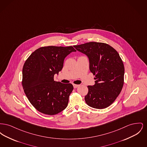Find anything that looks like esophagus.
Here are the masks:
<instances>
[{
  "instance_id": "34e87169",
  "label": "esophagus",
  "mask_w": 147,
  "mask_h": 147,
  "mask_svg": "<svg viewBox=\"0 0 147 147\" xmlns=\"http://www.w3.org/2000/svg\"><path fill=\"white\" fill-rule=\"evenodd\" d=\"M79 86V85H78V84H73V86H74V89L77 88Z\"/></svg>"
}]
</instances>
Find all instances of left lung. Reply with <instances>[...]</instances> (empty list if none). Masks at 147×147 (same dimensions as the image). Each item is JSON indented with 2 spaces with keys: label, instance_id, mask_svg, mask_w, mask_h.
<instances>
[{
  "label": "left lung",
  "instance_id": "obj_1",
  "mask_svg": "<svg viewBox=\"0 0 147 147\" xmlns=\"http://www.w3.org/2000/svg\"><path fill=\"white\" fill-rule=\"evenodd\" d=\"M74 47L88 57L90 70L95 76V85L88 86L86 103L98 109L109 107L119 96L124 83L125 68L119 53L102 42H88Z\"/></svg>",
  "mask_w": 147,
  "mask_h": 147
}]
</instances>
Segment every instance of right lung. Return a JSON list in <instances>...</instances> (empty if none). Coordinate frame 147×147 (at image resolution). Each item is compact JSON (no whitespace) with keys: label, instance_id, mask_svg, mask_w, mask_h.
I'll use <instances>...</instances> for the list:
<instances>
[{"label":"right lung","instance_id":"1","mask_svg":"<svg viewBox=\"0 0 147 147\" xmlns=\"http://www.w3.org/2000/svg\"><path fill=\"white\" fill-rule=\"evenodd\" d=\"M72 46H45L31 53L24 64L22 86L29 101L39 112L55 115L67 106L73 86L54 80Z\"/></svg>","mask_w":147,"mask_h":147}]
</instances>
